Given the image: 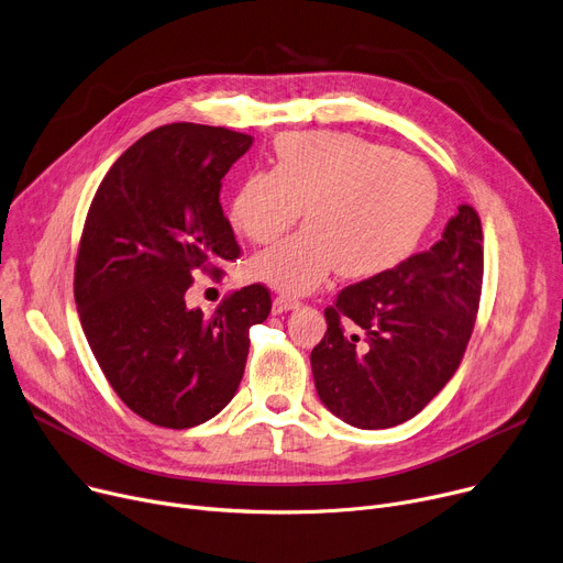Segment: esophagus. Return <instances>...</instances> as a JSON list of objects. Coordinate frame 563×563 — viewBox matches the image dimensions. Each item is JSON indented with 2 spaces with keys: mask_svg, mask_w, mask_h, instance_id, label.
I'll return each instance as SVG.
<instances>
[{
  "mask_svg": "<svg viewBox=\"0 0 563 563\" xmlns=\"http://www.w3.org/2000/svg\"><path fill=\"white\" fill-rule=\"evenodd\" d=\"M296 308H298V301H294V298H289V296H276L274 306H272L274 314H283V312H289Z\"/></svg>",
  "mask_w": 563,
  "mask_h": 563,
  "instance_id": "obj_1",
  "label": "esophagus"
}]
</instances>
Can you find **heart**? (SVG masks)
<instances>
[{"mask_svg":"<svg viewBox=\"0 0 563 563\" xmlns=\"http://www.w3.org/2000/svg\"><path fill=\"white\" fill-rule=\"evenodd\" d=\"M308 229L251 257L249 274L285 294H308L340 269L380 276L415 253L437 210V180L421 161L349 133H287L274 169L246 174L233 227L269 244L301 219Z\"/></svg>","mask_w":563,"mask_h":563,"instance_id":"heart-1","label":"heart"}]
</instances>
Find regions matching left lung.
<instances>
[{"label":"left lung","mask_w":563,"mask_h":563,"mask_svg":"<svg viewBox=\"0 0 563 563\" xmlns=\"http://www.w3.org/2000/svg\"><path fill=\"white\" fill-rule=\"evenodd\" d=\"M457 210L430 251L346 287L325 310L328 330L310 364L321 402L344 423L400 426L457 371L484 267L479 217L471 206ZM342 320L354 330L344 331Z\"/></svg>","instance_id":"obj_1"}]
</instances>
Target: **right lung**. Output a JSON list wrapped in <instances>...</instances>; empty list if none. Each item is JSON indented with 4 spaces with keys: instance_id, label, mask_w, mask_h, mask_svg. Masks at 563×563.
<instances>
[{
    "instance_id": "add662e5",
    "label": "right lung",
    "mask_w": 563,
    "mask_h": 563,
    "mask_svg": "<svg viewBox=\"0 0 563 563\" xmlns=\"http://www.w3.org/2000/svg\"><path fill=\"white\" fill-rule=\"evenodd\" d=\"M251 144L221 126H161L108 169L88 210L74 274L81 325L110 387L161 428L201 426L233 400L249 328L272 312L262 285L212 314L185 303L197 272L217 276L240 255L219 192Z\"/></svg>"
}]
</instances>
